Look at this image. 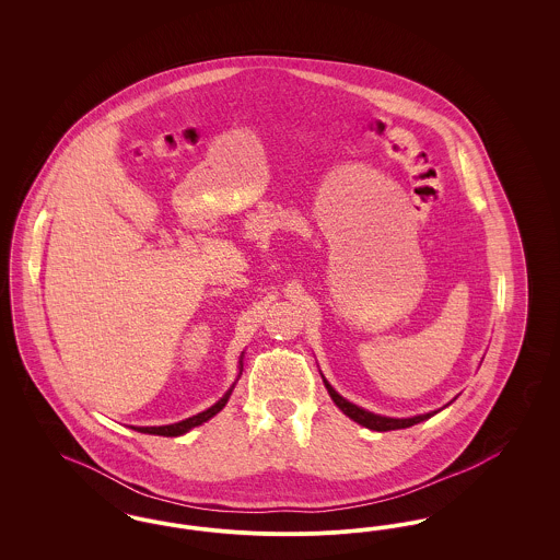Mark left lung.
<instances>
[{"mask_svg":"<svg viewBox=\"0 0 560 560\" xmlns=\"http://www.w3.org/2000/svg\"><path fill=\"white\" fill-rule=\"evenodd\" d=\"M325 382V388H327V393H329V397L331 400L347 413L350 420H354L357 424H361V427L370 428V430H377V432H386V430H399V428H409L413 427V424H420V422H424L428 418H432L436 411H432V413H424V416H416V418H405V420H397V418H384V416H375L372 411H365V409H361V407H357V405H352V402H348L347 399H342L331 386H329V382L327 380H323Z\"/></svg>","mask_w":560,"mask_h":560,"instance_id":"left-lung-1","label":"left lung"}]
</instances>
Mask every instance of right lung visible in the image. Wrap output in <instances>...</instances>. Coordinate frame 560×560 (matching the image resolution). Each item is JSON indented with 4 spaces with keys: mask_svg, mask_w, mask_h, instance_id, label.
I'll return each mask as SVG.
<instances>
[{
    "mask_svg": "<svg viewBox=\"0 0 560 560\" xmlns=\"http://www.w3.org/2000/svg\"><path fill=\"white\" fill-rule=\"evenodd\" d=\"M229 397H231V390H229L222 399L218 400L215 405H212L210 409H206V411H201V413H197V416H192V418H188V420H183V422H178V424H170V427H136L133 430L144 432V434H160V436H180V434L188 432L190 428L201 427L203 422H208L210 418H213V416L226 405Z\"/></svg>",
    "mask_w": 560,
    "mask_h": 560,
    "instance_id": "obj_1",
    "label": "right lung"
}]
</instances>
